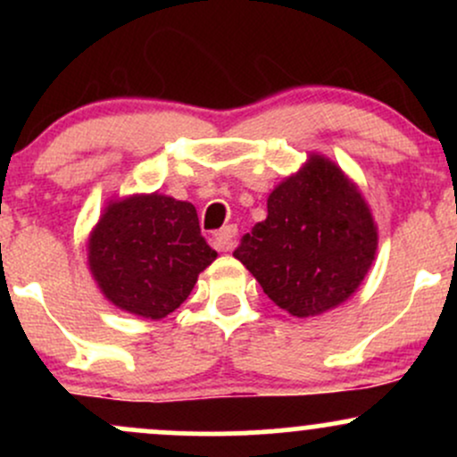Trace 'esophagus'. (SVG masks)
I'll list each match as a JSON object with an SVG mask.
<instances>
[{
  "label": "esophagus",
  "mask_w": 457,
  "mask_h": 457,
  "mask_svg": "<svg viewBox=\"0 0 457 457\" xmlns=\"http://www.w3.org/2000/svg\"><path fill=\"white\" fill-rule=\"evenodd\" d=\"M236 234H238L236 225H225L223 229L214 234V246L219 251H229L236 245Z\"/></svg>",
  "instance_id": "34e87169"
}]
</instances>
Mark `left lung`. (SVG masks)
I'll use <instances>...</instances> for the list:
<instances>
[{"instance_id": "left-lung-1", "label": "left lung", "mask_w": 457, "mask_h": 457, "mask_svg": "<svg viewBox=\"0 0 457 457\" xmlns=\"http://www.w3.org/2000/svg\"><path fill=\"white\" fill-rule=\"evenodd\" d=\"M269 217L243 236L234 258L277 307L296 318L342 305L378 249L370 206L333 161L312 154L269 195Z\"/></svg>"}]
</instances>
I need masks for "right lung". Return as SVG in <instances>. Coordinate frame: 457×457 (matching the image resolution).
Masks as SVG:
<instances>
[{
  "mask_svg": "<svg viewBox=\"0 0 457 457\" xmlns=\"http://www.w3.org/2000/svg\"><path fill=\"white\" fill-rule=\"evenodd\" d=\"M214 258L195 206L161 193L109 202L87 240V264L103 295L145 320L176 312Z\"/></svg>",
  "mask_w": 457,
  "mask_h": 457,
  "instance_id": "1",
  "label": "right lung"
}]
</instances>
